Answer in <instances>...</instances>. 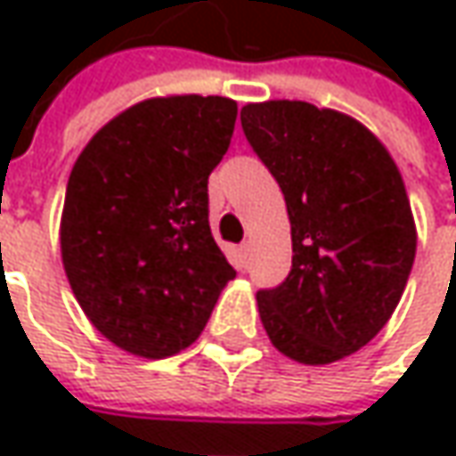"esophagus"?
Returning a JSON list of instances; mask_svg holds the SVG:
<instances>
[{
  "mask_svg": "<svg viewBox=\"0 0 456 456\" xmlns=\"http://www.w3.org/2000/svg\"><path fill=\"white\" fill-rule=\"evenodd\" d=\"M251 254H254V243L251 240H243L240 243V261H243V266L251 264Z\"/></svg>",
  "mask_w": 456,
  "mask_h": 456,
  "instance_id": "1",
  "label": "esophagus"
}]
</instances>
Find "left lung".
<instances>
[{"label":"left lung","instance_id":"left-lung-1","mask_svg":"<svg viewBox=\"0 0 456 456\" xmlns=\"http://www.w3.org/2000/svg\"><path fill=\"white\" fill-rule=\"evenodd\" d=\"M291 223V272L256 291L279 353L327 365L358 353L391 320L416 256L409 195L386 147L350 116L305 101L240 109Z\"/></svg>","mask_w":456,"mask_h":456}]
</instances>
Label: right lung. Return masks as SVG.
Segmentation results:
<instances>
[{"label": "right lung", "mask_w": 456, "mask_h": 456, "mask_svg": "<svg viewBox=\"0 0 456 456\" xmlns=\"http://www.w3.org/2000/svg\"><path fill=\"white\" fill-rule=\"evenodd\" d=\"M236 116L223 96L150 98L111 118L73 165L62 266L86 317L132 355L192 345L236 276L208 223V177Z\"/></svg>", "instance_id": "add662e5"}]
</instances>
